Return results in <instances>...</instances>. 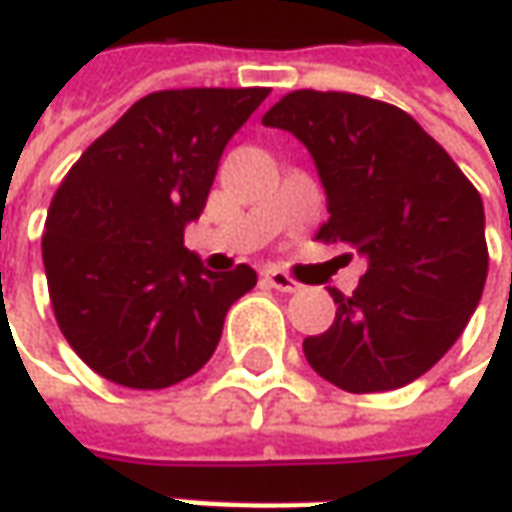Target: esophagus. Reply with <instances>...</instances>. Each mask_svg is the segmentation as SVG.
Listing matches in <instances>:
<instances>
[{"label": "esophagus", "mask_w": 512, "mask_h": 512, "mask_svg": "<svg viewBox=\"0 0 512 512\" xmlns=\"http://www.w3.org/2000/svg\"><path fill=\"white\" fill-rule=\"evenodd\" d=\"M263 280L277 291H289V294L291 291H300V283H297L291 274L283 272V269H266V272H263Z\"/></svg>", "instance_id": "obj_1"}]
</instances>
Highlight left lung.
<instances>
[{
	"label": "left lung",
	"mask_w": 512,
	"mask_h": 512,
	"mask_svg": "<svg viewBox=\"0 0 512 512\" xmlns=\"http://www.w3.org/2000/svg\"><path fill=\"white\" fill-rule=\"evenodd\" d=\"M263 124L297 135L317 164L331 218L314 240L368 260L354 294L331 289L334 323L303 340L306 360L348 394L414 382L482 300L487 240L476 186L411 115L377 98L294 90Z\"/></svg>",
	"instance_id": "1"
}]
</instances>
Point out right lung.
<instances>
[{
	"label": "right lung",
	"instance_id": "right-lung-1",
	"mask_svg": "<svg viewBox=\"0 0 512 512\" xmlns=\"http://www.w3.org/2000/svg\"><path fill=\"white\" fill-rule=\"evenodd\" d=\"M269 87H186L138 98L81 152L47 209L42 260L64 340L96 374L158 391L201 371L246 263L209 272L184 246L229 138Z\"/></svg>",
	"mask_w": 512,
	"mask_h": 512
}]
</instances>
